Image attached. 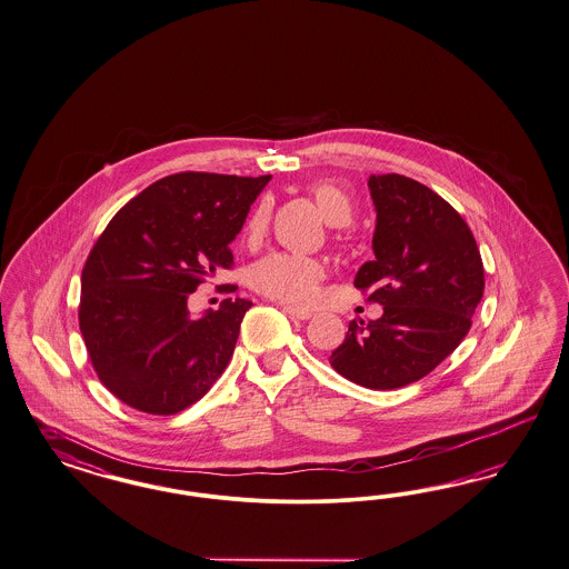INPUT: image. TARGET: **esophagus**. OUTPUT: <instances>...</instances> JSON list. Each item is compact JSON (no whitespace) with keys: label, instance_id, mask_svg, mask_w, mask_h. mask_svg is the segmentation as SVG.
I'll use <instances>...</instances> for the list:
<instances>
[{"label":"esophagus","instance_id":"obj_1","mask_svg":"<svg viewBox=\"0 0 569 569\" xmlns=\"http://www.w3.org/2000/svg\"><path fill=\"white\" fill-rule=\"evenodd\" d=\"M283 313L290 315L292 319H300V321H305V319H311V317H313L311 311H305V309H296V307H283Z\"/></svg>","mask_w":569,"mask_h":569}]
</instances>
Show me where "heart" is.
Wrapping results in <instances>:
<instances>
[{
  "label": "heart",
  "instance_id": "heart-1",
  "mask_svg": "<svg viewBox=\"0 0 569 569\" xmlns=\"http://www.w3.org/2000/svg\"><path fill=\"white\" fill-rule=\"evenodd\" d=\"M315 201L323 218L333 227H345L353 218V201L338 184L317 182L311 187ZM269 220V210L264 203L256 208L248 222V239L262 236ZM326 277V267L321 260L311 256L292 252H271L258 260L252 269V286L260 295L269 296L279 302L309 307L313 305Z\"/></svg>",
  "mask_w": 569,
  "mask_h": 569
}]
</instances>
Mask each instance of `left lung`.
Returning a JSON list of instances; mask_svg holds the SVG:
<instances>
[{"mask_svg":"<svg viewBox=\"0 0 569 569\" xmlns=\"http://www.w3.org/2000/svg\"><path fill=\"white\" fill-rule=\"evenodd\" d=\"M373 260L355 288L382 305L376 321H351L333 370L391 391L435 370L469 333L483 296V262L469 224L443 197L401 174H372Z\"/></svg>","mask_w":569,"mask_h":569,"instance_id":"left-lung-1","label":"left lung"}]
</instances>
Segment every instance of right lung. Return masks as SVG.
Listing matches in <instances>:
<instances>
[{
    "label": "right lung",
    "mask_w": 569,
    "mask_h": 569,
    "mask_svg": "<svg viewBox=\"0 0 569 569\" xmlns=\"http://www.w3.org/2000/svg\"><path fill=\"white\" fill-rule=\"evenodd\" d=\"M271 177L180 172L128 201L81 271L79 330L100 382L140 412L170 416L229 366L250 300L189 313L206 274L229 269V243Z\"/></svg>",
    "instance_id": "1"
}]
</instances>
